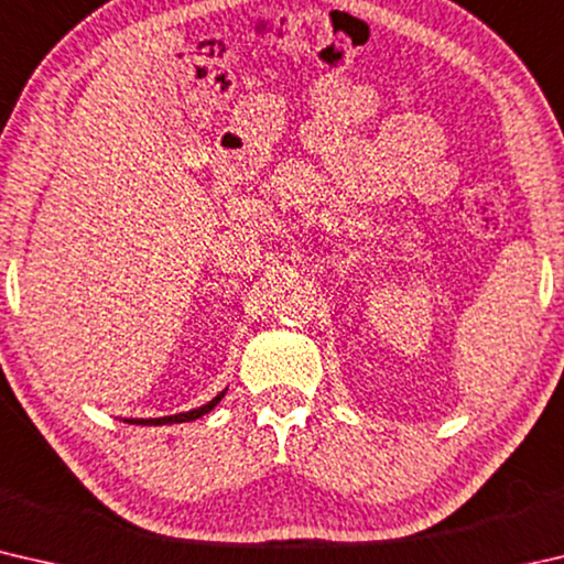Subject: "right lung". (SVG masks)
<instances>
[{
    "mask_svg": "<svg viewBox=\"0 0 564 564\" xmlns=\"http://www.w3.org/2000/svg\"><path fill=\"white\" fill-rule=\"evenodd\" d=\"M228 390V388H226ZM226 390H221L216 398L208 400L206 405L202 408H194L188 410V413H176V415H164V417H123V423H131V425H174V423H191V420L202 417L206 413H212V410L221 403V398L226 395Z\"/></svg>",
    "mask_w": 564,
    "mask_h": 564,
    "instance_id": "right-lung-1",
    "label": "right lung"
}]
</instances>
